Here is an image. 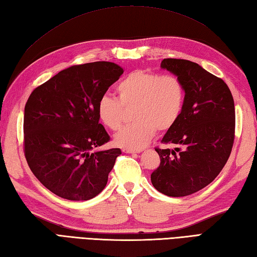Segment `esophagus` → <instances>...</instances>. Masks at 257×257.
I'll return each mask as SVG.
<instances>
[{
  "label": "esophagus",
  "mask_w": 257,
  "mask_h": 257,
  "mask_svg": "<svg viewBox=\"0 0 257 257\" xmlns=\"http://www.w3.org/2000/svg\"><path fill=\"white\" fill-rule=\"evenodd\" d=\"M124 153H140L142 150H134V149H123Z\"/></svg>",
  "instance_id": "1"
}]
</instances>
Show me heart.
I'll return each mask as SVG.
<instances>
[{
    "instance_id": "1",
    "label": "heart",
    "mask_w": 257,
    "mask_h": 257,
    "mask_svg": "<svg viewBox=\"0 0 257 257\" xmlns=\"http://www.w3.org/2000/svg\"><path fill=\"white\" fill-rule=\"evenodd\" d=\"M117 99L103 95L96 111L104 126L116 131L123 123V107H134L133 124L114 136V142L123 149H142L153 139L156 130L165 132L174 126L184 105L183 83L175 75L136 70L117 83Z\"/></svg>"
}]
</instances>
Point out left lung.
I'll return each mask as SVG.
<instances>
[{
	"instance_id": "obj_1",
	"label": "left lung",
	"mask_w": 257,
	"mask_h": 257,
	"mask_svg": "<svg viewBox=\"0 0 257 257\" xmlns=\"http://www.w3.org/2000/svg\"><path fill=\"white\" fill-rule=\"evenodd\" d=\"M161 67L180 78L185 98L180 118L162 139L176 148L155 149L161 163L151 181L167 196H187L212 183L226 164L235 136L234 99L226 83L197 63L164 59Z\"/></svg>"
}]
</instances>
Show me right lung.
I'll list each match as a JSON object with an SVG mask.
<instances>
[{
  "label": "right lung",
  "instance_id": "right-lung-1",
  "mask_svg": "<svg viewBox=\"0 0 257 257\" xmlns=\"http://www.w3.org/2000/svg\"><path fill=\"white\" fill-rule=\"evenodd\" d=\"M112 62L73 65L31 93L24 108V154L31 171L55 195L87 201L106 186L119 149L109 141L97 102L123 74Z\"/></svg>",
  "mask_w": 257,
  "mask_h": 257
}]
</instances>
